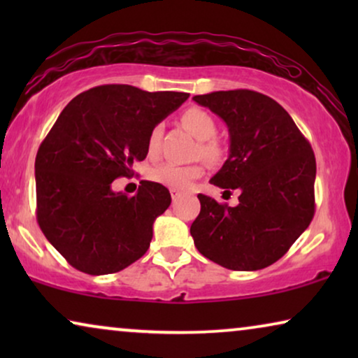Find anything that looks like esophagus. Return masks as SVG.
<instances>
[{"instance_id": "obj_1", "label": "esophagus", "mask_w": 358, "mask_h": 358, "mask_svg": "<svg viewBox=\"0 0 358 358\" xmlns=\"http://www.w3.org/2000/svg\"><path fill=\"white\" fill-rule=\"evenodd\" d=\"M180 195H182V192H180V190H178V189H171V197H173V200L179 199Z\"/></svg>"}]
</instances>
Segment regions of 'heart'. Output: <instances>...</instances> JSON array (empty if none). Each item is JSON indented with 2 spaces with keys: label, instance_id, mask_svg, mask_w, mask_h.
I'll list each match as a JSON object with an SVG mask.
<instances>
[{
  "label": "heart",
  "instance_id": "b5f03b06",
  "mask_svg": "<svg viewBox=\"0 0 358 358\" xmlns=\"http://www.w3.org/2000/svg\"><path fill=\"white\" fill-rule=\"evenodd\" d=\"M180 122L192 134L195 138L200 140V153L208 161H218L223 155V148L220 141L215 138L217 134V122L207 110L200 107H189L180 115ZM161 135H163V127L155 125L148 135L146 141V150H148L150 158H158L161 151ZM203 174L202 164H189L180 166L174 163L161 164L150 173L153 182L166 185L169 189L185 190L200 176Z\"/></svg>",
  "mask_w": 358,
  "mask_h": 358
}]
</instances>
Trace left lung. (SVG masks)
Instances as JSON below:
<instances>
[{
    "label": "left lung",
    "instance_id": "left-lung-1",
    "mask_svg": "<svg viewBox=\"0 0 358 358\" xmlns=\"http://www.w3.org/2000/svg\"><path fill=\"white\" fill-rule=\"evenodd\" d=\"M227 122L229 156L210 179L238 189L236 207L199 194L190 227L195 248L231 271H259L277 262L315 217L316 159L288 112L261 92L217 91L194 96Z\"/></svg>",
    "mask_w": 358,
    "mask_h": 358
}]
</instances>
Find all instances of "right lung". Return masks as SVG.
Wrapping results in <instances>:
<instances>
[{
	"instance_id": "right-lung-1",
	"label": "right lung",
	"mask_w": 358,
	"mask_h": 358,
	"mask_svg": "<svg viewBox=\"0 0 358 358\" xmlns=\"http://www.w3.org/2000/svg\"><path fill=\"white\" fill-rule=\"evenodd\" d=\"M187 92H148L129 85L91 87L70 101L36 156L37 223L78 271L114 273L143 256L169 190L141 180L134 197L112 190L148 155L151 129Z\"/></svg>"
}]
</instances>
